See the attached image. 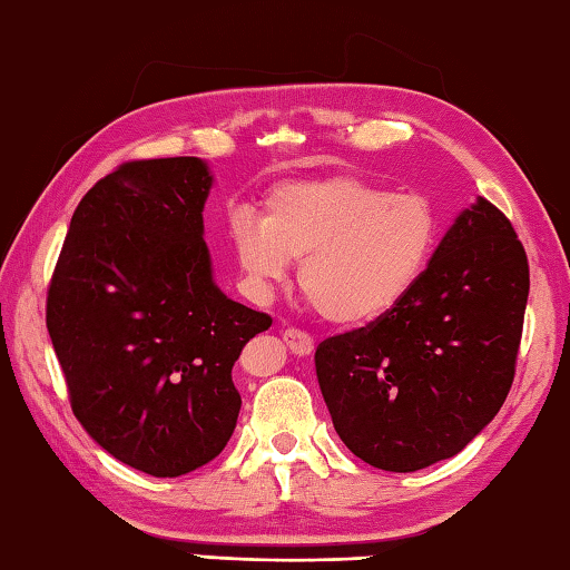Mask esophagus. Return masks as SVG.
<instances>
[{
  "instance_id": "1",
  "label": "esophagus",
  "mask_w": 570,
  "mask_h": 570,
  "mask_svg": "<svg viewBox=\"0 0 570 570\" xmlns=\"http://www.w3.org/2000/svg\"><path fill=\"white\" fill-rule=\"evenodd\" d=\"M283 341L287 345V351H291L297 357H307V355L315 351L313 337L307 335V333H303V331H295V327H291V331L283 333Z\"/></svg>"
}]
</instances>
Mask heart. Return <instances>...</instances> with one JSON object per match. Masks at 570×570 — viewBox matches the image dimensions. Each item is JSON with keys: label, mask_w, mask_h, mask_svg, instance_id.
Masks as SVG:
<instances>
[{"label": "heart", "mask_w": 570, "mask_h": 570, "mask_svg": "<svg viewBox=\"0 0 570 570\" xmlns=\"http://www.w3.org/2000/svg\"><path fill=\"white\" fill-rule=\"evenodd\" d=\"M441 237L433 203L331 175L269 189L259 223L239 217L229 243L245 291L267 301L301 263V291L325 321L361 327L407 301Z\"/></svg>", "instance_id": "b5f03b06"}]
</instances>
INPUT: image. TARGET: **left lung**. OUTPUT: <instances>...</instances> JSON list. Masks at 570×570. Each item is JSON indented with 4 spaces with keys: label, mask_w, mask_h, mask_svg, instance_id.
<instances>
[{
    "label": "left lung",
    "mask_w": 570,
    "mask_h": 570,
    "mask_svg": "<svg viewBox=\"0 0 570 570\" xmlns=\"http://www.w3.org/2000/svg\"><path fill=\"white\" fill-rule=\"evenodd\" d=\"M528 287L515 229L475 197L455 215L405 303L315 351L341 441L393 473L461 453L511 391Z\"/></svg>",
    "instance_id": "obj_1"
}]
</instances>
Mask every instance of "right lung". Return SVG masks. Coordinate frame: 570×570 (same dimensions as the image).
<instances>
[{"label":"right lung","instance_id":"1","mask_svg":"<svg viewBox=\"0 0 570 570\" xmlns=\"http://www.w3.org/2000/svg\"><path fill=\"white\" fill-rule=\"evenodd\" d=\"M199 157L127 163L77 205L47 331L87 435L119 463L177 478L213 461L239 415L233 365L273 321L213 277Z\"/></svg>","mask_w":570,"mask_h":570}]
</instances>
